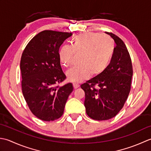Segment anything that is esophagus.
<instances>
[{"label":"esophagus","instance_id":"34e87169","mask_svg":"<svg viewBox=\"0 0 151 151\" xmlns=\"http://www.w3.org/2000/svg\"><path fill=\"white\" fill-rule=\"evenodd\" d=\"M73 88H74L75 89L78 88L79 87V85L78 83H73Z\"/></svg>","mask_w":151,"mask_h":151}]
</instances>
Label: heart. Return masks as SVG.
<instances>
[{
    "instance_id": "b5f03b06",
    "label": "heart",
    "mask_w": 151,
    "mask_h": 151,
    "mask_svg": "<svg viewBox=\"0 0 151 151\" xmlns=\"http://www.w3.org/2000/svg\"><path fill=\"white\" fill-rule=\"evenodd\" d=\"M115 44L111 37L100 33L83 32L76 35L71 45H63L58 50L61 64L69 67L73 55H79L78 66L66 72L69 81L79 83L93 76L103 73L109 66L115 53Z\"/></svg>"
}]
</instances>
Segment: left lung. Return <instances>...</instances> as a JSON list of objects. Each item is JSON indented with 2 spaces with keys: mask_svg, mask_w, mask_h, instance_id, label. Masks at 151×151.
Returning a JSON list of instances; mask_svg holds the SVG:
<instances>
[{
  "mask_svg": "<svg viewBox=\"0 0 151 151\" xmlns=\"http://www.w3.org/2000/svg\"><path fill=\"white\" fill-rule=\"evenodd\" d=\"M106 33L116 43L112 60L103 73L81 85L85 91L86 113L96 121H106L118 114L130 93L133 75L131 58L124 43L114 34Z\"/></svg>",
  "mask_w": 151,
  "mask_h": 151,
  "instance_id": "1",
  "label": "left lung"
}]
</instances>
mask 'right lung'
<instances>
[{
	"mask_svg": "<svg viewBox=\"0 0 151 151\" xmlns=\"http://www.w3.org/2000/svg\"><path fill=\"white\" fill-rule=\"evenodd\" d=\"M72 33L44 30L30 40L20 62L22 93L30 110L44 121L59 119L64 113L71 83L57 85L66 79L61 68L58 50Z\"/></svg>",
	"mask_w": 151,
	"mask_h": 151,
	"instance_id": "1",
	"label": "right lung"
}]
</instances>
